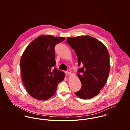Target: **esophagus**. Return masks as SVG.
<instances>
[{
	"instance_id": "34e87169",
	"label": "esophagus",
	"mask_w": 130,
	"mask_h": 130,
	"mask_svg": "<svg viewBox=\"0 0 130 130\" xmlns=\"http://www.w3.org/2000/svg\"><path fill=\"white\" fill-rule=\"evenodd\" d=\"M66 74H72V72H71V70H68L66 72Z\"/></svg>"
}]
</instances>
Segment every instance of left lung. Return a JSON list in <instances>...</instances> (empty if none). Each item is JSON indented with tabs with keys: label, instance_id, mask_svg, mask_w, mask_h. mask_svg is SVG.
Returning <instances> with one entry per match:
<instances>
[{
	"label": "left lung",
	"instance_id": "obj_1",
	"mask_svg": "<svg viewBox=\"0 0 130 130\" xmlns=\"http://www.w3.org/2000/svg\"><path fill=\"white\" fill-rule=\"evenodd\" d=\"M67 42L75 51L78 66L83 67L77 73L82 88L75 94L81 99H92L100 93L108 78V51L101 41L89 36L68 37Z\"/></svg>",
	"mask_w": 130,
	"mask_h": 130
}]
</instances>
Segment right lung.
<instances>
[{
  "label": "right lung",
  "instance_id": "add662e5",
  "mask_svg": "<svg viewBox=\"0 0 130 130\" xmlns=\"http://www.w3.org/2000/svg\"><path fill=\"white\" fill-rule=\"evenodd\" d=\"M63 37L41 35L26 47L20 61L22 80L27 92L34 98L46 100L55 94L65 74L55 68V46Z\"/></svg>",
  "mask_w": 130,
  "mask_h": 130
}]
</instances>
